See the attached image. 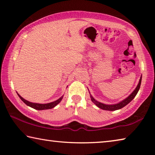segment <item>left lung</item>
Returning <instances> with one entry per match:
<instances>
[{"mask_svg": "<svg viewBox=\"0 0 155 155\" xmlns=\"http://www.w3.org/2000/svg\"><path fill=\"white\" fill-rule=\"evenodd\" d=\"M141 77H140V81H139L138 85H137V87L134 90V91L131 93L129 96H128L127 98H125L120 103H117V104H104L102 103H100V102L97 101L96 100H95L94 98V97L91 95V94L90 91V98L91 101L96 104V105L98 107V108L103 109V110H106V111H115V110H118L123 108V107H125L126 105L130 103V102L132 101V100L135 98V96L137 95V94L140 88V85H141Z\"/></svg>", "mask_w": 155, "mask_h": 155, "instance_id": "left-lung-1", "label": "left lung"}]
</instances>
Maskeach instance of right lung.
<instances>
[{"mask_svg":"<svg viewBox=\"0 0 155 155\" xmlns=\"http://www.w3.org/2000/svg\"><path fill=\"white\" fill-rule=\"evenodd\" d=\"M18 95L20 97V98L22 100V101L24 102V103L27 104V105H28V107H32V108L35 109L36 110H45V109H50L54 108V107L57 106V104H58L61 101L63 97H64V96H62L61 97H60L59 99H57V101H54V102H51V103H46V104H40V103H31V102L28 101H27V100H25V98H23L19 94H18Z\"/></svg>","mask_w":155,"mask_h":155,"instance_id":"add662e5","label":"right lung"}]
</instances>
